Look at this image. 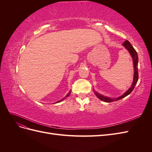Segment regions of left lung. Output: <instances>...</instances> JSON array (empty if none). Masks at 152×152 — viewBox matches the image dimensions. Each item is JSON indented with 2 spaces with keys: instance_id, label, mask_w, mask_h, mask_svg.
Returning a JSON list of instances; mask_svg holds the SVG:
<instances>
[{
  "instance_id": "1",
  "label": "left lung",
  "mask_w": 152,
  "mask_h": 152,
  "mask_svg": "<svg viewBox=\"0 0 152 152\" xmlns=\"http://www.w3.org/2000/svg\"><path fill=\"white\" fill-rule=\"evenodd\" d=\"M122 45H124V47L127 50L128 52L130 53L131 56L132 58V61H133V66H134V77H133V80H132V83L131 86L130 87V88L125 93L123 94L122 96H119L118 98H111L107 97V96H104L102 94H99L98 93H97L96 91H94V93L95 94V95L97 96V97L101 99L102 101H103L104 102H107V103H110V102H115V101L124 98H125L126 96H127V95L129 94L132 91V90L134 89V87L137 83V80H138V72H137V64H138V56H137V52L136 51V50L134 49L132 46V45L131 44V43L129 42L128 40H126L125 42L122 43Z\"/></svg>"
}]
</instances>
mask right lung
I'll return each mask as SVG.
<instances>
[{
  "mask_svg": "<svg viewBox=\"0 0 152 152\" xmlns=\"http://www.w3.org/2000/svg\"><path fill=\"white\" fill-rule=\"evenodd\" d=\"M70 93H71V90L70 91H69V93L65 96V98H63L62 99H61V100H59V101H58V102H56V103H59V102H62V101L63 100H64V99H65L66 98H67V97H68V96H70Z\"/></svg>",
  "mask_w": 152,
  "mask_h": 152,
  "instance_id": "add662e5",
  "label": "right lung"
}]
</instances>
